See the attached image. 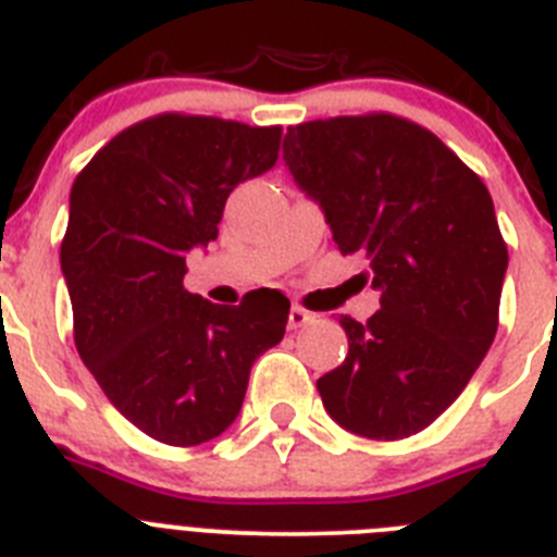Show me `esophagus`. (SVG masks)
<instances>
[{"label":"esophagus","instance_id":"obj_1","mask_svg":"<svg viewBox=\"0 0 557 557\" xmlns=\"http://www.w3.org/2000/svg\"><path fill=\"white\" fill-rule=\"evenodd\" d=\"M312 321H314V312L298 307V304H295V307H289V329H304V326H309Z\"/></svg>","mask_w":557,"mask_h":557}]
</instances>
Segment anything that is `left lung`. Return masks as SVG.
<instances>
[{"instance_id": "8db88e82", "label": "left lung", "mask_w": 557, "mask_h": 557, "mask_svg": "<svg viewBox=\"0 0 557 557\" xmlns=\"http://www.w3.org/2000/svg\"><path fill=\"white\" fill-rule=\"evenodd\" d=\"M284 161L382 304L368 323L343 314L348 357L318 379L323 407L371 441L416 435L494 343L508 270L494 200L435 133L393 113L289 127Z\"/></svg>"}]
</instances>
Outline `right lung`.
I'll use <instances>...</instances> for the list:
<instances>
[{
	"mask_svg": "<svg viewBox=\"0 0 557 557\" xmlns=\"http://www.w3.org/2000/svg\"><path fill=\"white\" fill-rule=\"evenodd\" d=\"M282 127L159 113L83 166L61 243L75 346L145 435L198 446L239 416L256 357L282 343L289 301L253 289L220 307L184 289L186 253L218 239L236 184L278 159Z\"/></svg>",
	"mask_w": 557,
	"mask_h": 557,
	"instance_id": "1",
	"label": "right lung"
}]
</instances>
